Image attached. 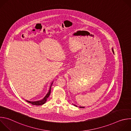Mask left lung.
I'll list each match as a JSON object with an SVG mask.
<instances>
[{"label":"left lung","mask_w":131,"mask_h":131,"mask_svg":"<svg viewBox=\"0 0 131 131\" xmlns=\"http://www.w3.org/2000/svg\"><path fill=\"white\" fill-rule=\"evenodd\" d=\"M112 51H113V53L114 54V49H113V48H112ZM73 105H74V106L77 107V105H74V104H73ZM80 107V108H84L85 107H81V106H80V107Z\"/></svg>","instance_id":"left-lung-1"}]
</instances>
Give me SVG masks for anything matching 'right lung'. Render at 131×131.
Listing matches in <instances>:
<instances>
[{"mask_svg": "<svg viewBox=\"0 0 131 131\" xmlns=\"http://www.w3.org/2000/svg\"><path fill=\"white\" fill-rule=\"evenodd\" d=\"M53 82H52V83L51 84V85L50 86V89L49 90V92L47 93V94H46V95L44 97V98H43L42 100H39V101H34V102H32V101H29L28 100H25L27 102L32 104V105H37V106H39V105H41L44 104L47 101V99L49 97V96L50 95V93H51V86L52 85Z\"/></svg>", "mask_w": 131, "mask_h": 131, "instance_id": "obj_1", "label": "right lung"}]
</instances>
